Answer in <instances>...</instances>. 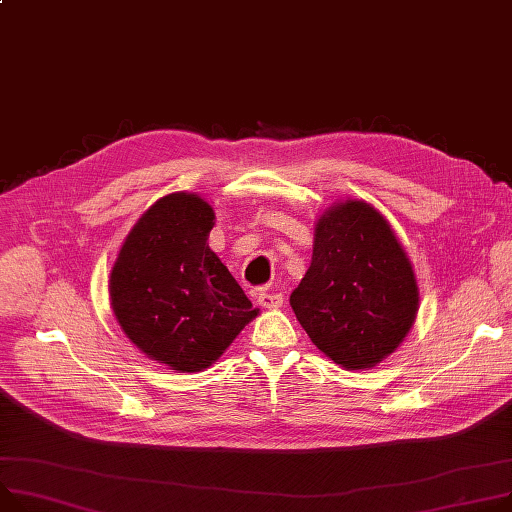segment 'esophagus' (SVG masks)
<instances>
[{
  "label": "esophagus",
  "instance_id": "obj_1",
  "mask_svg": "<svg viewBox=\"0 0 512 512\" xmlns=\"http://www.w3.org/2000/svg\"><path fill=\"white\" fill-rule=\"evenodd\" d=\"M255 298H257V304L263 306V309H280L282 302H284L282 294L267 292V290H257Z\"/></svg>",
  "mask_w": 512,
  "mask_h": 512
}]
</instances>
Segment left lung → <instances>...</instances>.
<instances>
[{"mask_svg": "<svg viewBox=\"0 0 512 512\" xmlns=\"http://www.w3.org/2000/svg\"><path fill=\"white\" fill-rule=\"evenodd\" d=\"M311 342L346 370L377 366L410 333L420 292L389 222L348 199L317 222L311 267L290 296Z\"/></svg>", "mask_w": 512, "mask_h": 512, "instance_id": "1", "label": "left lung"}]
</instances>
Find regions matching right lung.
<instances>
[{
  "label": "right lung",
  "mask_w": 512,
  "mask_h": 512,
  "mask_svg": "<svg viewBox=\"0 0 512 512\" xmlns=\"http://www.w3.org/2000/svg\"><path fill=\"white\" fill-rule=\"evenodd\" d=\"M212 228L208 201L164 195L135 222L111 271V306L129 342L179 372L212 366L259 313L210 249Z\"/></svg>",
  "instance_id": "add662e5"
}]
</instances>
